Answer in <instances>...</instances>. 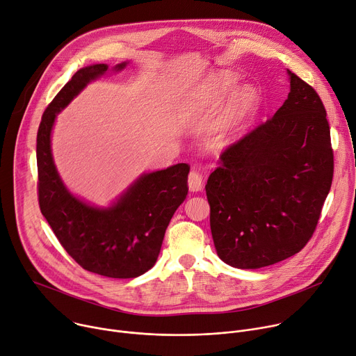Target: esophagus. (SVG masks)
<instances>
[{
  "instance_id": "34e87169",
  "label": "esophagus",
  "mask_w": 356,
  "mask_h": 356,
  "mask_svg": "<svg viewBox=\"0 0 356 356\" xmlns=\"http://www.w3.org/2000/svg\"><path fill=\"white\" fill-rule=\"evenodd\" d=\"M187 184H188L190 191H193V193L202 191L203 190V177H202V175L196 170H191L190 175H188Z\"/></svg>"
}]
</instances>
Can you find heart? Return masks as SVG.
Segmentation results:
<instances>
[{"label":"heart","mask_w":356,"mask_h":356,"mask_svg":"<svg viewBox=\"0 0 356 356\" xmlns=\"http://www.w3.org/2000/svg\"><path fill=\"white\" fill-rule=\"evenodd\" d=\"M237 78L230 72H220L209 82L186 93L176 108V118L183 124L206 120L234 88ZM257 95L252 88L238 89L230 102L211 124L206 145L213 152H221L233 145L255 108Z\"/></svg>","instance_id":"1"}]
</instances>
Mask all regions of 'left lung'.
Listing matches in <instances>:
<instances>
[{
	"mask_svg": "<svg viewBox=\"0 0 356 356\" xmlns=\"http://www.w3.org/2000/svg\"><path fill=\"white\" fill-rule=\"evenodd\" d=\"M286 75L282 106L220 156L206 184L217 255L234 268L273 266L301 251L331 188L325 108L308 83Z\"/></svg>",
	"mask_w": 356,
	"mask_h": 356,
	"instance_id": "left-lung-1",
	"label": "left lung"
}]
</instances>
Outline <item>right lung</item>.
I'll return each mask as SVG.
<instances>
[{
	"mask_svg": "<svg viewBox=\"0 0 356 356\" xmlns=\"http://www.w3.org/2000/svg\"><path fill=\"white\" fill-rule=\"evenodd\" d=\"M127 63L124 60L112 68L95 63L81 68L44 112L37 135L42 216L82 268L109 278H136L154 266L168 225L188 191L190 168L186 163L142 173L108 206H95L75 196L59 176L51 147L58 113L88 83L108 72L123 71Z\"/></svg>",
	"mask_w": 356,
	"mask_h": 356,
	"instance_id": "add662e5",
	"label": "right lung"
}]
</instances>
